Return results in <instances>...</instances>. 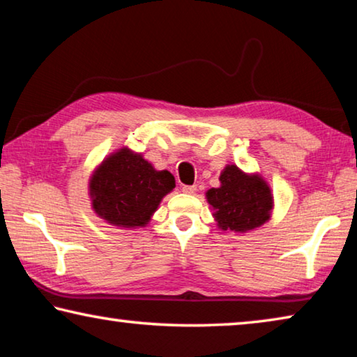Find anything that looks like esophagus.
Returning a JSON list of instances; mask_svg holds the SVG:
<instances>
[{"instance_id": "34e87169", "label": "esophagus", "mask_w": 357, "mask_h": 357, "mask_svg": "<svg viewBox=\"0 0 357 357\" xmlns=\"http://www.w3.org/2000/svg\"><path fill=\"white\" fill-rule=\"evenodd\" d=\"M183 192H184V193H189V195H192V193L197 192V185H183Z\"/></svg>"}]
</instances>
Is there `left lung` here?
<instances>
[{
    "label": "left lung",
    "mask_w": 357,
    "mask_h": 357,
    "mask_svg": "<svg viewBox=\"0 0 357 357\" xmlns=\"http://www.w3.org/2000/svg\"><path fill=\"white\" fill-rule=\"evenodd\" d=\"M219 181V187L206 192V200L222 231L247 233L271 219L274 197L261 174L231 164L223 168Z\"/></svg>",
    "instance_id": "8db88e82"
}]
</instances>
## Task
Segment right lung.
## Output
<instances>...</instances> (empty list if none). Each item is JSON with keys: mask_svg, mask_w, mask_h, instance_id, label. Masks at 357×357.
<instances>
[{"mask_svg": "<svg viewBox=\"0 0 357 357\" xmlns=\"http://www.w3.org/2000/svg\"><path fill=\"white\" fill-rule=\"evenodd\" d=\"M174 185L170 172L155 170L142 153L124 146L100 162L89 178L88 190L98 217L130 229L146 227Z\"/></svg>", "mask_w": 357, "mask_h": 357, "instance_id": "obj_1", "label": "right lung"}]
</instances>
